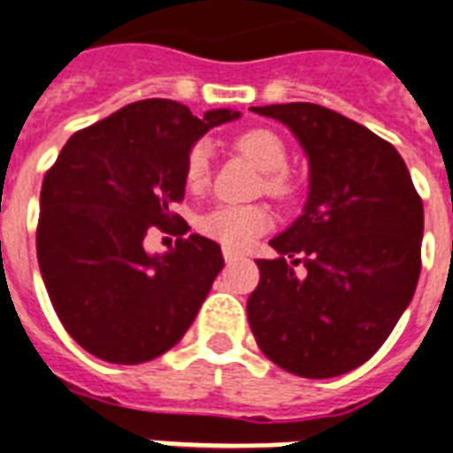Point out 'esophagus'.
<instances>
[{
  "mask_svg": "<svg viewBox=\"0 0 453 453\" xmlns=\"http://www.w3.org/2000/svg\"><path fill=\"white\" fill-rule=\"evenodd\" d=\"M222 254H224V259H226V264H231V261H235V259H241V252H235V250H231V248H224Z\"/></svg>",
  "mask_w": 453,
  "mask_h": 453,
  "instance_id": "esophagus-1",
  "label": "esophagus"
}]
</instances>
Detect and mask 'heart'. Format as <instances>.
Wrapping results in <instances>:
<instances>
[{
    "mask_svg": "<svg viewBox=\"0 0 453 453\" xmlns=\"http://www.w3.org/2000/svg\"><path fill=\"white\" fill-rule=\"evenodd\" d=\"M234 148L254 162L261 171H266V192L275 199H289L296 192V185L291 180L287 164L289 150L285 141L273 129L254 127L245 129L234 138ZM211 178V148L208 143H194L187 152L185 182L189 189L199 192L208 185ZM271 212L264 205H215L203 212L196 222V229L212 241L222 242L224 248L241 250L261 235L271 226Z\"/></svg>",
    "mask_w": 453,
    "mask_h": 453,
    "instance_id": "obj_1",
    "label": "heart"
}]
</instances>
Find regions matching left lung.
Returning a JSON list of instances; mask_svg holds the SVG:
<instances>
[{"label":"left lung","instance_id":"left-lung-1","mask_svg":"<svg viewBox=\"0 0 453 453\" xmlns=\"http://www.w3.org/2000/svg\"><path fill=\"white\" fill-rule=\"evenodd\" d=\"M252 111L301 141L310 194L301 218L271 241L278 257L257 259L250 328L287 372L345 375L384 345L412 301L424 203L398 150L354 119L305 101Z\"/></svg>","mask_w":453,"mask_h":453}]
</instances>
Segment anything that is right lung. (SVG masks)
<instances>
[{"label": "right lung", "instance_id": "obj_1", "mask_svg": "<svg viewBox=\"0 0 453 453\" xmlns=\"http://www.w3.org/2000/svg\"><path fill=\"white\" fill-rule=\"evenodd\" d=\"M238 111L203 118L171 99L119 108L66 141L41 187L36 257L66 334L108 364L162 357L187 334L218 273L215 241L187 234L171 211L185 199V162L194 141ZM181 234L150 257L147 235Z\"/></svg>", "mask_w": 453, "mask_h": 453}]
</instances>
